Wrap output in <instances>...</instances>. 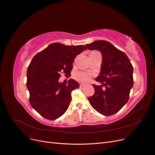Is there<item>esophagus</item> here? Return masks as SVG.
Returning <instances> with one entry per match:
<instances>
[{
    "label": "esophagus",
    "instance_id": "34e87169",
    "mask_svg": "<svg viewBox=\"0 0 155 155\" xmlns=\"http://www.w3.org/2000/svg\"><path fill=\"white\" fill-rule=\"evenodd\" d=\"M79 87H80V88H82L85 87V85H83V84H79Z\"/></svg>",
    "mask_w": 155,
    "mask_h": 155
}]
</instances>
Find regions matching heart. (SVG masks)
<instances>
[{
    "label": "heart",
    "mask_w": 155,
    "mask_h": 155,
    "mask_svg": "<svg viewBox=\"0 0 155 155\" xmlns=\"http://www.w3.org/2000/svg\"><path fill=\"white\" fill-rule=\"evenodd\" d=\"M91 74L85 72H78L74 74V78L80 82H87L90 79Z\"/></svg>",
    "instance_id": "b5f03b06"
}]
</instances>
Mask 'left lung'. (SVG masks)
<instances>
[{
    "mask_svg": "<svg viewBox=\"0 0 155 155\" xmlns=\"http://www.w3.org/2000/svg\"><path fill=\"white\" fill-rule=\"evenodd\" d=\"M89 50H99L102 54L100 76L96 81L101 85L93 84L94 95L88 100L99 113L111 116L118 112L129 99L133 85V67L124 51L104 40L85 45Z\"/></svg>",
    "mask_w": 155,
    "mask_h": 155,
    "instance_id": "left-lung-1",
    "label": "left lung"
}]
</instances>
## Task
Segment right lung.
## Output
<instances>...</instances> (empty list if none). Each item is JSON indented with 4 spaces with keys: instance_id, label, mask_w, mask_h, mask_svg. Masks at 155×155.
<instances>
[{
    "instance_id": "right-lung-1",
    "label": "right lung",
    "mask_w": 155,
    "mask_h": 155,
    "mask_svg": "<svg viewBox=\"0 0 155 155\" xmlns=\"http://www.w3.org/2000/svg\"><path fill=\"white\" fill-rule=\"evenodd\" d=\"M86 49L83 45L66 46L55 43L32 59L26 74L29 101L43 118L56 120L68 109L72 100L71 92L79 85L72 79L67 83H59L58 79L62 72L69 76L75 58Z\"/></svg>"
}]
</instances>
